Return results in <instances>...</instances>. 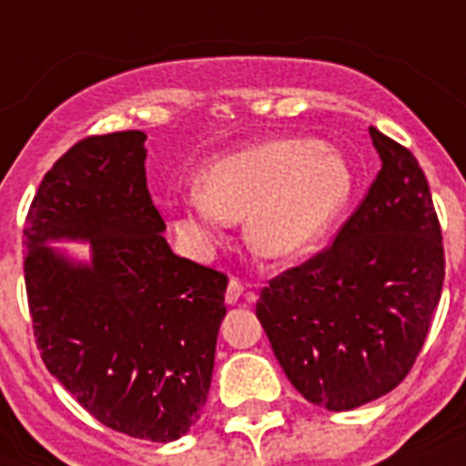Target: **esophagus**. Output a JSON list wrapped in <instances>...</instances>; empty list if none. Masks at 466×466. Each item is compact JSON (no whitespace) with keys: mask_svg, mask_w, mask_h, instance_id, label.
I'll use <instances>...</instances> for the list:
<instances>
[{"mask_svg":"<svg viewBox=\"0 0 466 466\" xmlns=\"http://www.w3.org/2000/svg\"><path fill=\"white\" fill-rule=\"evenodd\" d=\"M244 290H247V288H244V285H241L237 278H232V280H229V285H227V292H225L227 305H237V302L241 299V295H244Z\"/></svg>","mask_w":466,"mask_h":466,"instance_id":"obj_1","label":"esophagus"}]
</instances>
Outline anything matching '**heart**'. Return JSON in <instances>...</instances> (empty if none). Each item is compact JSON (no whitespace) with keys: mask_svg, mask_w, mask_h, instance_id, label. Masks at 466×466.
Returning a JSON list of instances; mask_svg holds the SVG:
<instances>
[{"mask_svg":"<svg viewBox=\"0 0 466 466\" xmlns=\"http://www.w3.org/2000/svg\"><path fill=\"white\" fill-rule=\"evenodd\" d=\"M198 186L167 205L174 229L190 247L210 251L232 218L247 215L248 247L263 258L292 261L343 212L353 193V171L336 149L307 137H283L212 159Z\"/></svg>","mask_w":466,"mask_h":466,"instance_id":"1","label":"heart"}]
</instances>
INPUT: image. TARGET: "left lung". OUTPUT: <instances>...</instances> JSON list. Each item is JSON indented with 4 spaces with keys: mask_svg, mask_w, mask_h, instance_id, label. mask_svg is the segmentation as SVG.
Here are the masks:
<instances>
[{
    "mask_svg": "<svg viewBox=\"0 0 466 466\" xmlns=\"http://www.w3.org/2000/svg\"><path fill=\"white\" fill-rule=\"evenodd\" d=\"M382 168L331 247L263 288L256 317L292 387L329 411L384 397L416 362L442 280V232L416 157L370 127Z\"/></svg>",
    "mask_w": 466,
    "mask_h": 466,
    "instance_id": "obj_1",
    "label": "left lung"
}]
</instances>
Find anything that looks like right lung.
I'll list each match as a JSON object with an SVG mask.
<instances>
[{"instance_id": "obj_1", "label": "right lung", "mask_w": 466, "mask_h": 466, "mask_svg": "<svg viewBox=\"0 0 466 466\" xmlns=\"http://www.w3.org/2000/svg\"><path fill=\"white\" fill-rule=\"evenodd\" d=\"M147 135H91L43 176L25 218V295L40 358L104 426L171 442L200 419L227 276L181 258L145 176ZM89 240L79 264L47 240Z\"/></svg>"}]
</instances>
